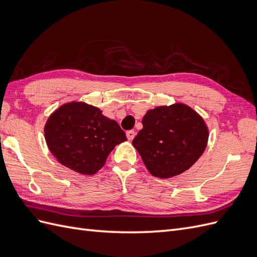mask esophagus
Returning a JSON list of instances; mask_svg holds the SVG:
<instances>
[{
  "instance_id": "1",
  "label": "esophagus",
  "mask_w": 257,
  "mask_h": 257,
  "mask_svg": "<svg viewBox=\"0 0 257 257\" xmlns=\"http://www.w3.org/2000/svg\"><path fill=\"white\" fill-rule=\"evenodd\" d=\"M135 135H136L135 131H128V132H126V137H127L128 141H133Z\"/></svg>"
}]
</instances>
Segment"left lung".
Returning <instances> with one entry per match:
<instances>
[{
    "mask_svg": "<svg viewBox=\"0 0 257 257\" xmlns=\"http://www.w3.org/2000/svg\"><path fill=\"white\" fill-rule=\"evenodd\" d=\"M133 139L149 173L161 179L188 170L204 153L209 131L204 119L181 103L148 110Z\"/></svg>",
    "mask_w": 257,
    "mask_h": 257,
    "instance_id": "1",
    "label": "left lung"
}]
</instances>
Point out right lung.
I'll list each match as a JSON object with an SVG mask.
<instances>
[{
    "label": "right lung",
    "instance_id": "add662e5",
    "mask_svg": "<svg viewBox=\"0 0 257 257\" xmlns=\"http://www.w3.org/2000/svg\"><path fill=\"white\" fill-rule=\"evenodd\" d=\"M44 131L46 143L58 162L87 176L96 174L113 148L127 141L116 121L83 102L60 106L50 114Z\"/></svg>",
    "mask_w": 257,
    "mask_h": 257
}]
</instances>
